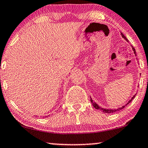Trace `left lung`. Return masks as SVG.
Here are the masks:
<instances>
[{
  "instance_id": "left-lung-1",
  "label": "left lung",
  "mask_w": 148,
  "mask_h": 148,
  "mask_svg": "<svg viewBox=\"0 0 148 148\" xmlns=\"http://www.w3.org/2000/svg\"><path fill=\"white\" fill-rule=\"evenodd\" d=\"M121 36H122V37H123V38H124V39H125V40H127V38H126V37H125V36L124 35H123V33H121ZM132 49H133V52H134V54H135V55L136 56V55H137V54H136V52H135V48H133V46H132ZM135 96H136V94H135L134 96H133L132 97V98H131V100H129V102H127L126 104L124 105V106H123L122 107H121V108H117V109H106V108H101V107H100V106H99L97 104L96 102H94V101H93V100H92V98H91V97H90V101H91V102L92 103V105H93V106H94V108H96V109H97V110H102L103 112H105V113H108V114H109V113H112V112H116V111H119V110H122L123 108H124L126 106V105L129 104V103H130V102H131V101H132V100H133V98H135Z\"/></svg>"
}]
</instances>
